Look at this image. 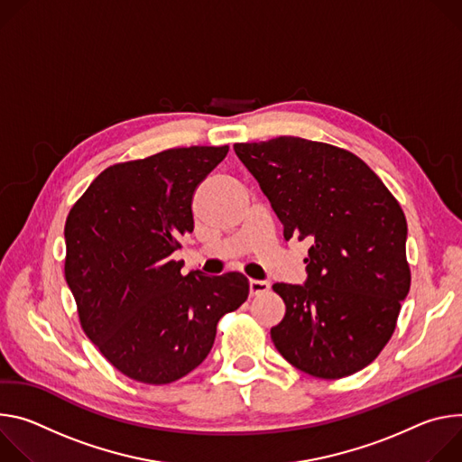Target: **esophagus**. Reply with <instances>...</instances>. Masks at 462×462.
Listing matches in <instances>:
<instances>
[{"label":"esophagus","instance_id":"obj_1","mask_svg":"<svg viewBox=\"0 0 462 462\" xmlns=\"http://www.w3.org/2000/svg\"><path fill=\"white\" fill-rule=\"evenodd\" d=\"M268 290H270V282H266V281H257V279L249 281V293L251 295H261V293H266Z\"/></svg>","mask_w":462,"mask_h":462}]
</instances>
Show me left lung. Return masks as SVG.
<instances>
[{
    "label": "left lung",
    "mask_w": 462,
    "mask_h": 462,
    "mask_svg": "<svg viewBox=\"0 0 462 462\" xmlns=\"http://www.w3.org/2000/svg\"><path fill=\"white\" fill-rule=\"evenodd\" d=\"M233 148L270 199L284 238L312 244L306 282L273 284L286 304L273 345L316 378L362 371L391 339L411 286L400 203L360 158L334 144L282 135Z\"/></svg>",
    "instance_id": "8db88e82"
}]
</instances>
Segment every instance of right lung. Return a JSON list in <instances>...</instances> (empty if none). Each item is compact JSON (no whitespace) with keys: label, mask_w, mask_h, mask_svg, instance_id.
Instances as JSON below:
<instances>
[{"label":"right lung","mask_w":462,"mask_h":462,"mask_svg":"<svg viewBox=\"0 0 462 462\" xmlns=\"http://www.w3.org/2000/svg\"><path fill=\"white\" fill-rule=\"evenodd\" d=\"M229 146L171 148L102 171L66 220V281L80 327L125 376L172 383L196 369L222 316L247 299L238 272H190L171 254L192 233L196 187Z\"/></svg>","instance_id":"obj_1"}]
</instances>
